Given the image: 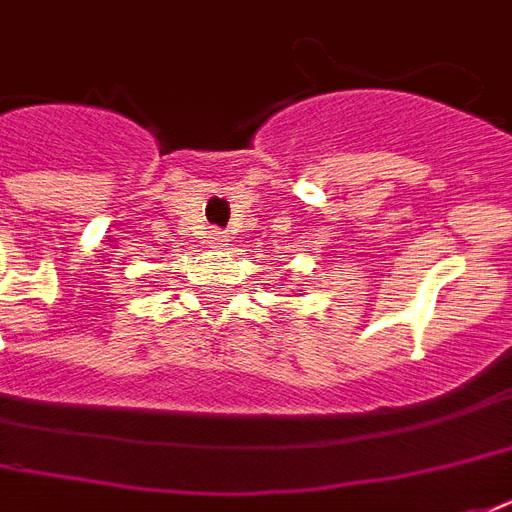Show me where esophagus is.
Here are the masks:
<instances>
[{"label": "esophagus", "mask_w": 512, "mask_h": 512, "mask_svg": "<svg viewBox=\"0 0 512 512\" xmlns=\"http://www.w3.org/2000/svg\"><path fill=\"white\" fill-rule=\"evenodd\" d=\"M209 244H212V249H223L228 244V236L223 231H212L209 233Z\"/></svg>", "instance_id": "34e87169"}]
</instances>
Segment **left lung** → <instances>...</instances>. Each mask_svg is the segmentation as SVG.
I'll return each instance as SVG.
<instances>
[{
  "label": "left lung",
  "mask_w": 512,
  "mask_h": 512,
  "mask_svg": "<svg viewBox=\"0 0 512 512\" xmlns=\"http://www.w3.org/2000/svg\"><path fill=\"white\" fill-rule=\"evenodd\" d=\"M297 292H300V289H297Z\"/></svg>",
  "instance_id": "1"
}]
</instances>
